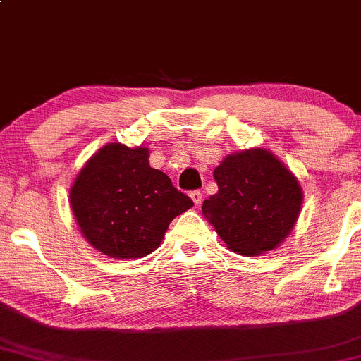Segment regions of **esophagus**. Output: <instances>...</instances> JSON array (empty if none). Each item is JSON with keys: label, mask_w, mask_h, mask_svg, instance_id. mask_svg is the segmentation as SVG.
I'll return each mask as SVG.
<instances>
[{"label": "esophagus", "mask_w": 361, "mask_h": 361, "mask_svg": "<svg viewBox=\"0 0 361 361\" xmlns=\"http://www.w3.org/2000/svg\"><path fill=\"white\" fill-rule=\"evenodd\" d=\"M190 198H192L193 204L198 207L202 204V198H204V195H202V192H198V190H195V192L190 193Z\"/></svg>", "instance_id": "1"}]
</instances>
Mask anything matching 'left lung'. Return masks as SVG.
Instances as JSON below:
<instances>
[{"label": "left lung", "instance_id": "1", "mask_svg": "<svg viewBox=\"0 0 361 361\" xmlns=\"http://www.w3.org/2000/svg\"><path fill=\"white\" fill-rule=\"evenodd\" d=\"M219 192L202 212L239 255H261L283 243L299 219L304 193L299 180L273 152L246 149L224 157L215 168Z\"/></svg>", "mask_w": 361, "mask_h": 361}]
</instances>
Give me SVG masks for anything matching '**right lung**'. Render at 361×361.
<instances>
[{"label": "right lung", "mask_w": 361, "mask_h": 361, "mask_svg": "<svg viewBox=\"0 0 361 361\" xmlns=\"http://www.w3.org/2000/svg\"><path fill=\"white\" fill-rule=\"evenodd\" d=\"M82 235L110 258H142L159 246L169 222L193 207L168 175L149 166L147 147L111 142L86 161L69 190Z\"/></svg>", "instance_id": "obj_1"}]
</instances>
